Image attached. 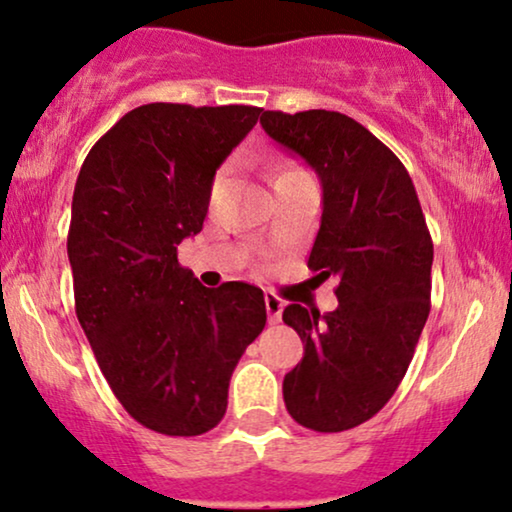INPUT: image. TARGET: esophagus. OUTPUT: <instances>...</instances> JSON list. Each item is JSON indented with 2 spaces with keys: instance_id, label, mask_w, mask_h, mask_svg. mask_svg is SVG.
I'll use <instances>...</instances> for the list:
<instances>
[{
  "instance_id": "esophagus-1",
  "label": "esophagus",
  "mask_w": 512,
  "mask_h": 512,
  "mask_svg": "<svg viewBox=\"0 0 512 512\" xmlns=\"http://www.w3.org/2000/svg\"><path fill=\"white\" fill-rule=\"evenodd\" d=\"M283 300L279 295L267 291L264 293V307H267V315H269V324H279L281 322V312H283Z\"/></svg>"
}]
</instances>
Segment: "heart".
I'll use <instances>...</instances> for the list:
<instances>
[{
  "label": "heart",
  "instance_id": "obj_1",
  "mask_svg": "<svg viewBox=\"0 0 512 512\" xmlns=\"http://www.w3.org/2000/svg\"><path fill=\"white\" fill-rule=\"evenodd\" d=\"M288 171H295V169H293V166H286V169H281L279 174H276V176H281V174H288ZM219 183H221V176L217 178V188H219Z\"/></svg>",
  "mask_w": 512,
  "mask_h": 512
}]
</instances>
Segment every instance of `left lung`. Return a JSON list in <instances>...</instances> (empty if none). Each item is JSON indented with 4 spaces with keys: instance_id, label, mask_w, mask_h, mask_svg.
Instances as JSON below:
<instances>
[{
    "instance_id": "1",
    "label": "left lung",
    "mask_w": 512,
    "mask_h": 512,
    "mask_svg": "<svg viewBox=\"0 0 512 512\" xmlns=\"http://www.w3.org/2000/svg\"><path fill=\"white\" fill-rule=\"evenodd\" d=\"M269 138L322 181L307 267L338 276L334 312L288 305L305 355L283 379L286 410L315 432H346L389 403L429 317L434 245L400 159L346 114L264 112Z\"/></svg>"
}]
</instances>
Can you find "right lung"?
Segmentation results:
<instances>
[{"label":"right lung","instance_id":"1","mask_svg":"<svg viewBox=\"0 0 512 512\" xmlns=\"http://www.w3.org/2000/svg\"><path fill=\"white\" fill-rule=\"evenodd\" d=\"M260 114L143 104L80 166L66 243L76 315L114 396L152 432L217 427L233 369L267 324L260 288H205L178 264L181 240L202 231L214 174Z\"/></svg>","mask_w":512,"mask_h":512}]
</instances>
